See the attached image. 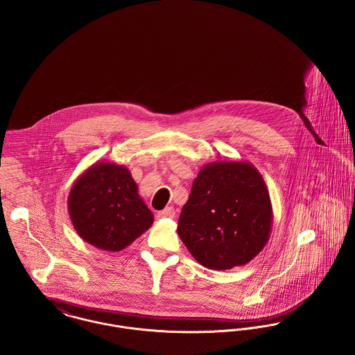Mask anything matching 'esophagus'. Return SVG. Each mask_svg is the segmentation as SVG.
I'll use <instances>...</instances> for the list:
<instances>
[{
	"label": "esophagus",
	"instance_id": "34e87169",
	"mask_svg": "<svg viewBox=\"0 0 355 355\" xmlns=\"http://www.w3.org/2000/svg\"><path fill=\"white\" fill-rule=\"evenodd\" d=\"M158 217L159 218H174L175 217V210L173 207H167V208L158 211Z\"/></svg>",
	"mask_w": 355,
	"mask_h": 355
}]
</instances>
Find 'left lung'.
<instances>
[{
  "mask_svg": "<svg viewBox=\"0 0 355 355\" xmlns=\"http://www.w3.org/2000/svg\"><path fill=\"white\" fill-rule=\"evenodd\" d=\"M271 198L263 175L247 161H216L198 171L178 220V234L209 270L250 263L272 230Z\"/></svg>",
  "mask_w": 355,
  "mask_h": 355,
  "instance_id": "1",
  "label": "left lung"
}]
</instances>
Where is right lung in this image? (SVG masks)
I'll list each match as a JSON object with an SVG mask.
<instances>
[{"instance_id":"obj_1","label":"right lung","mask_w":355,"mask_h":355,"mask_svg":"<svg viewBox=\"0 0 355 355\" xmlns=\"http://www.w3.org/2000/svg\"><path fill=\"white\" fill-rule=\"evenodd\" d=\"M68 213L84 241L108 252L125 250L154 221L128 168L110 162L79 175L68 194Z\"/></svg>"}]
</instances>
